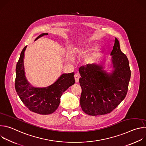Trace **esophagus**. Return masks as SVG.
Here are the masks:
<instances>
[{
    "instance_id": "34e87169",
    "label": "esophagus",
    "mask_w": 146,
    "mask_h": 146,
    "mask_svg": "<svg viewBox=\"0 0 146 146\" xmlns=\"http://www.w3.org/2000/svg\"><path fill=\"white\" fill-rule=\"evenodd\" d=\"M80 78V76L78 74H75L74 75V79H75V81L76 82H77L78 81V80Z\"/></svg>"
}]
</instances>
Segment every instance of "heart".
Returning <instances> with one entry per match:
<instances>
[{
  "mask_svg": "<svg viewBox=\"0 0 146 146\" xmlns=\"http://www.w3.org/2000/svg\"><path fill=\"white\" fill-rule=\"evenodd\" d=\"M86 51V49H78V50H76L74 51V53L78 54H84ZM99 54L100 53L98 51L92 53L88 57H87V58L86 59V62L88 64L92 63V62H93L99 56Z\"/></svg>",
  "mask_w": 146,
  "mask_h": 146,
  "instance_id": "obj_1",
  "label": "heart"
}]
</instances>
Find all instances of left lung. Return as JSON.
Segmentation results:
<instances>
[{
	"mask_svg": "<svg viewBox=\"0 0 146 146\" xmlns=\"http://www.w3.org/2000/svg\"><path fill=\"white\" fill-rule=\"evenodd\" d=\"M114 41L111 55L115 70L112 74H107L98 64H88L79 68L82 90L80 106L87 114L110 113L127 95L131 74L129 61L121 51L118 40L115 38Z\"/></svg>",
	"mask_w": 146,
	"mask_h": 146,
	"instance_id": "1",
	"label": "left lung"
}]
</instances>
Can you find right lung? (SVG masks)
<instances>
[{
    "mask_svg": "<svg viewBox=\"0 0 146 146\" xmlns=\"http://www.w3.org/2000/svg\"><path fill=\"white\" fill-rule=\"evenodd\" d=\"M45 35H48V33L39 35L35 40ZM27 47L21 51L16 65V92L30 111L43 115L52 114L58 109L62 94L74 84V73L63 74L53 84L47 88L31 87L26 80L24 68V52Z\"/></svg>",
    "mask_w": 146,
    "mask_h": 146,
    "instance_id": "obj_1",
    "label": "right lung"
}]
</instances>
